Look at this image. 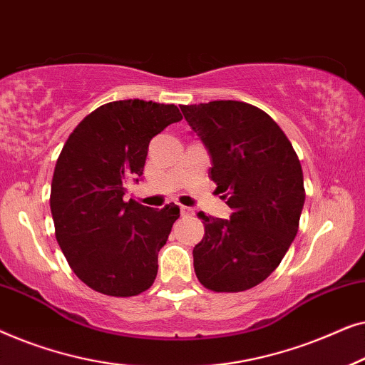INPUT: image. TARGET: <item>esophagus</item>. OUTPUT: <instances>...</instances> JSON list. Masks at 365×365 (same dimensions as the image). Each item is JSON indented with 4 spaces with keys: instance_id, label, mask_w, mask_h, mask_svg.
Instances as JSON below:
<instances>
[{
    "instance_id": "1",
    "label": "esophagus",
    "mask_w": 365,
    "mask_h": 365,
    "mask_svg": "<svg viewBox=\"0 0 365 365\" xmlns=\"http://www.w3.org/2000/svg\"><path fill=\"white\" fill-rule=\"evenodd\" d=\"M179 209H181V214H182V216H192V214H194V211H192L191 207L181 206V207H179Z\"/></svg>"
}]
</instances>
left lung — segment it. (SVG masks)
<instances>
[{
    "instance_id": "left-lung-1",
    "label": "left lung",
    "mask_w": 365,
    "mask_h": 365,
    "mask_svg": "<svg viewBox=\"0 0 365 365\" xmlns=\"http://www.w3.org/2000/svg\"><path fill=\"white\" fill-rule=\"evenodd\" d=\"M209 156L231 219L199 212L204 237L194 247L199 282L214 292L247 291L271 276L299 229L304 176L291 141L252 104L211 101L182 106Z\"/></svg>"
}]
</instances>
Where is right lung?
Wrapping results in <instances>:
<instances>
[{"mask_svg": "<svg viewBox=\"0 0 365 365\" xmlns=\"http://www.w3.org/2000/svg\"><path fill=\"white\" fill-rule=\"evenodd\" d=\"M181 119L174 104L113 101L88 114L63 146L49 197L54 231L74 274L94 291L131 297L153 286L179 207L123 196L143 176L149 141Z\"/></svg>", "mask_w": 365, "mask_h": 365, "instance_id": "right-lung-1", "label": "right lung"}]
</instances>
